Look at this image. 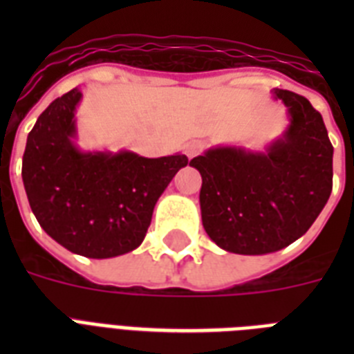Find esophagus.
Returning <instances> with one entry per match:
<instances>
[{
	"instance_id": "obj_1",
	"label": "esophagus",
	"mask_w": 354,
	"mask_h": 354,
	"mask_svg": "<svg viewBox=\"0 0 354 354\" xmlns=\"http://www.w3.org/2000/svg\"><path fill=\"white\" fill-rule=\"evenodd\" d=\"M202 149H204V143H202V141H191V143L185 145V156L191 160V158H194L196 154H200V150Z\"/></svg>"
}]
</instances>
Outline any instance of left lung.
Masks as SVG:
<instances>
[{"label":"left lung","mask_w":354,"mask_h":354,"mask_svg":"<svg viewBox=\"0 0 354 354\" xmlns=\"http://www.w3.org/2000/svg\"><path fill=\"white\" fill-rule=\"evenodd\" d=\"M288 127L264 150L235 145L191 160L202 176L200 211L216 246L239 255L279 252L318 218L333 191V145L305 97L274 88Z\"/></svg>","instance_id":"1"}]
</instances>
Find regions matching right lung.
I'll return each mask as SVG.
<instances>
[{"label": "right lung", "mask_w": 354, "mask_h": 354, "mask_svg": "<svg viewBox=\"0 0 354 354\" xmlns=\"http://www.w3.org/2000/svg\"><path fill=\"white\" fill-rule=\"evenodd\" d=\"M80 88L58 97L27 136L21 178L41 230L77 255L110 259L143 242L152 211L187 156L82 150L75 112Z\"/></svg>", "instance_id": "obj_1"}]
</instances>
